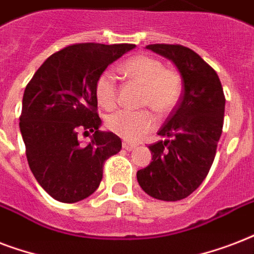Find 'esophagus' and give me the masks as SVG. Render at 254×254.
Listing matches in <instances>:
<instances>
[{
    "label": "esophagus",
    "instance_id": "1",
    "mask_svg": "<svg viewBox=\"0 0 254 254\" xmlns=\"http://www.w3.org/2000/svg\"><path fill=\"white\" fill-rule=\"evenodd\" d=\"M137 147V145L135 143H131V142H127V141H124L123 142V149H125V150H133V149H135Z\"/></svg>",
    "mask_w": 254,
    "mask_h": 254
}]
</instances>
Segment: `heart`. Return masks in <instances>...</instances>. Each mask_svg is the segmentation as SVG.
I'll list each match as a JSON object with an SVG mask.
<instances>
[{
    "label": "heart",
    "mask_w": 254,
    "mask_h": 254,
    "mask_svg": "<svg viewBox=\"0 0 254 254\" xmlns=\"http://www.w3.org/2000/svg\"><path fill=\"white\" fill-rule=\"evenodd\" d=\"M123 71L131 80L143 85L139 97L141 107H149L158 116H166L178 107L183 95V79L177 69L165 67L162 61L150 55H135L121 64ZM95 96L100 107L107 111L117 105V80L105 69L95 81ZM154 116L149 109L119 111L108 117L107 127L127 141H138L153 130Z\"/></svg>",
    "instance_id": "obj_1"
}]
</instances>
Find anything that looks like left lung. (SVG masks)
<instances>
[{
    "instance_id": "1",
    "label": "left lung",
    "mask_w": 254,
    "mask_h": 254,
    "mask_svg": "<svg viewBox=\"0 0 254 254\" xmlns=\"http://www.w3.org/2000/svg\"><path fill=\"white\" fill-rule=\"evenodd\" d=\"M146 49L174 62L185 91L158 131L167 139L149 145L151 162L137 171V181L147 195L177 201L208 175L223 131L225 96L216 71L189 47L155 43Z\"/></svg>"
}]
</instances>
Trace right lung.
<instances>
[{
  "mask_svg": "<svg viewBox=\"0 0 254 254\" xmlns=\"http://www.w3.org/2000/svg\"><path fill=\"white\" fill-rule=\"evenodd\" d=\"M135 45L76 43L43 62L26 85L19 129L30 170L50 196L76 203L95 192L104 163L121 150V139L100 131L95 81ZM79 132H93L81 145Z\"/></svg>",
  "mask_w": 254,
  "mask_h": 254,
  "instance_id": "1",
  "label": "right lung"
}]
</instances>
